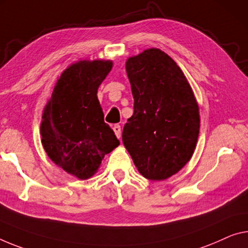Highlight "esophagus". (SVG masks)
I'll return each mask as SVG.
<instances>
[{"label": "esophagus", "instance_id": "34e87169", "mask_svg": "<svg viewBox=\"0 0 248 248\" xmlns=\"http://www.w3.org/2000/svg\"><path fill=\"white\" fill-rule=\"evenodd\" d=\"M113 131H114V133H115V135H116L117 139H121L122 132H121V126H120L119 124L114 125V126H113Z\"/></svg>", "mask_w": 248, "mask_h": 248}]
</instances>
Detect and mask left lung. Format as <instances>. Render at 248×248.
<instances>
[{"label":"left lung","mask_w":248,"mask_h":248,"mask_svg":"<svg viewBox=\"0 0 248 248\" xmlns=\"http://www.w3.org/2000/svg\"><path fill=\"white\" fill-rule=\"evenodd\" d=\"M126 72L134 113L123 128V143L139 172L162 181L185 166L200 133L199 105L177 64L158 48L129 58Z\"/></svg>","instance_id":"left-lung-1"}]
</instances>
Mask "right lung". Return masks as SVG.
<instances>
[{
  "label": "right lung",
  "instance_id": "right-lung-1",
  "mask_svg": "<svg viewBox=\"0 0 248 248\" xmlns=\"http://www.w3.org/2000/svg\"><path fill=\"white\" fill-rule=\"evenodd\" d=\"M111 61H81L61 74L41 124L42 144L56 165L86 180L120 145L104 122L97 89L112 70Z\"/></svg>",
  "mask_w": 248,
  "mask_h": 248
}]
</instances>
